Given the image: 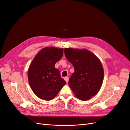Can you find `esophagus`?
<instances>
[{
  "mask_svg": "<svg viewBox=\"0 0 130 130\" xmlns=\"http://www.w3.org/2000/svg\"><path fill=\"white\" fill-rule=\"evenodd\" d=\"M64 80H66V82H67V83H68V81H69V77H64Z\"/></svg>",
  "mask_w": 130,
  "mask_h": 130,
  "instance_id": "obj_1",
  "label": "esophagus"
}]
</instances>
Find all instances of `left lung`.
I'll list each match as a JSON object with an SVG mask.
<instances>
[{
    "label": "left lung",
    "instance_id": "left-lung-1",
    "mask_svg": "<svg viewBox=\"0 0 130 130\" xmlns=\"http://www.w3.org/2000/svg\"><path fill=\"white\" fill-rule=\"evenodd\" d=\"M64 52L75 70L69 80V86L79 100H89L97 94L102 84L104 72L101 61L86 49L66 48Z\"/></svg>",
    "mask_w": 130,
    "mask_h": 130
}]
</instances>
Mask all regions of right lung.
<instances>
[{
	"instance_id": "add662e5",
	"label": "right lung",
	"mask_w": 130,
	"mask_h": 130,
	"mask_svg": "<svg viewBox=\"0 0 130 130\" xmlns=\"http://www.w3.org/2000/svg\"><path fill=\"white\" fill-rule=\"evenodd\" d=\"M63 48L47 47L41 49L31 63L28 81L34 93L41 99L52 100L66 84L55 64L62 58Z\"/></svg>"
}]
</instances>
